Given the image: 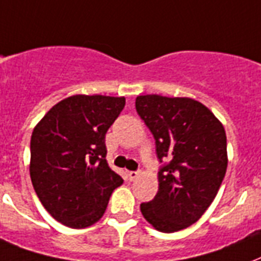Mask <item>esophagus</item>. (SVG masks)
Returning <instances> with one entry per match:
<instances>
[{"label": "esophagus", "instance_id": "34e87169", "mask_svg": "<svg viewBox=\"0 0 261 261\" xmlns=\"http://www.w3.org/2000/svg\"><path fill=\"white\" fill-rule=\"evenodd\" d=\"M128 177H129V179H130V181L136 179L137 177H139V171H129Z\"/></svg>", "mask_w": 261, "mask_h": 261}]
</instances>
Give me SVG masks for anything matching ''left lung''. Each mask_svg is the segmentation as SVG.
Returning <instances> with one entry per match:
<instances>
[{"label":"left lung","instance_id":"left-lung-1","mask_svg":"<svg viewBox=\"0 0 261 261\" xmlns=\"http://www.w3.org/2000/svg\"><path fill=\"white\" fill-rule=\"evenodd\" d=\"M136 112L156 145L159 189L141 203L143 217L159 231L173 233L193 225L213 203L227 169L223 125L191 98L141 95Z\"/></svg>","mask_w":261,"mask_h":261}]
</instances>
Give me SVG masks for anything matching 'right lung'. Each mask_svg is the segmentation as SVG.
<instances>
[{"label": "right lung", "mask_w": 261, "mask_h": 261, "mask_svg": "<svg viewBox=\"0 0 261 261\" xmlns=\"http://www.w3.org/2000/svg\"><path fill=\"white\" fill-rule=\"evenodd\" d=\"M124 106L122 96L73 95L50 109L34 129L31 181L56 221L83 229L103 217L122 184L105 159V137Z\"/></svg>", "instance_id": "add662e5"}]
</instances>
